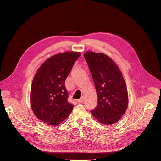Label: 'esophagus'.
<instances>
[{
  "label": "esophagus",
  "instance_id": "obj_1",
  "mask_svg": "<svg viewBox=\"0 0 161 161\" xmlns=\"http://www.w3.org/2000/svg\"><path fill=\"white\" fill-rule=\"evenodd\" d=\"M84 100V96H82V97H80V98L77 100V102H78L79 103H80V102H82Z\"/></svg>",
  "mask_w": 161,
  "mask_h": 161
}]
</instances>
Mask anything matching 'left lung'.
<instances>
[{
    "label": "left lung",
    "mask_w": 161,
    "mask_h": 161,
    "mask_svg": "<svg viewBox=\"0 0 161 161\" xmlns=\"http://www.w3.org/2000/svg\"><path fill=\"white\" fill-rule=\"evenodd\" d=\"M84 56L98 97L97 105L91 112L99 122L107 125L114 124L125 113L128 104L122 74L115 62L105 54L87 51Z\"/></svg>",
    "instance_id": "obj_1"
}]
</instances>
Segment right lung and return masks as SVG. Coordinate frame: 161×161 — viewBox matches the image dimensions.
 Masks as SVG:
<instances>
[{
    "label": "right lung",
    "instance_id": "right-lung-1",
    "mask_svg": "<svg viewBox=\"0 0 161 161\" xmlns=\"http://www.w3.org/2000/svg\"><path fill=\"white\" fill-rule=\"evenodd\" d=\"M80 56L79 52L55 54L43 63L34 77L30 92L32 110L47 125H59L73 110L65 80Z\"/></svg>",
    "mask_w": 161,
    "mask_h": 161
}]
</instances>
